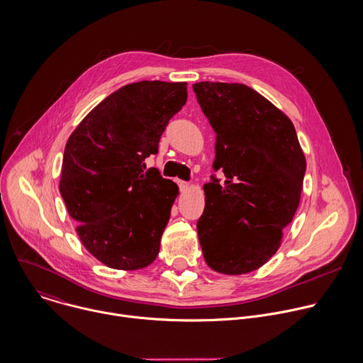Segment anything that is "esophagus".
<instances>
[{"label":"esophagus","instance_id":"obj_1","mask_svg":"<svg viewBox=\"0 0 363 363\" xmlns=\"http://www.w3.org/2000/svg\"><path fill=\"white\" fill-rule=\"evenodd\" d=\"M177 184H178V186H179L181 191H186L188 186H189V184H188L186 181H181V179H177Z\"/></svg>","mask_w":363,"mask_h":363}]
</instances>
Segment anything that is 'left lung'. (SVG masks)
Listing matches in <instances>:
<instances>
[{"mask_svg":"<svg viewBox=\"0 0 363 363\" xmlns=\"http://www.w3.org/2000/svg\"><path fill=\"white\" fill-rule=\"evenodd\" d=\"M192 88L216 134L212 168L225 175L203 185L202 254L219 274H248L281 247L301 201L305 155L292 121L255 89L209 81Z\"/></svg>","mask_w":363,"mask_h":363,"instance_id":"obj_1","label":"left lung"}]
</instances>
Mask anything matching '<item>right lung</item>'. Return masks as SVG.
I'll list each match as a JSON object with an SVG mask.
<instances>
[{"mask_svg":"<svg viewBox=\"0 0 363 363\" xmlns=\"http://www.w3.org/2000/svg\"><path fill=\"white\" fill-rule=\"evenodd\" d=\"M186 82L140 81L108 95L67 141L60 192L86 251L112 269L135 271L160 252L178 186L147 169Z\"/></svg>","mask_w":363,"mask_h":363,"instance_id":"add662e5","label":"right lung"}]
</instances>
